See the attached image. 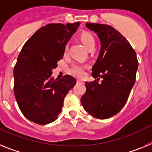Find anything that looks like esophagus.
I'll list each match as a JSON object with an SVG mask.
<instances>
[{
    "instance_id": "obj_1",
    "label": "esophagus",
    "mask_w": 152,
    "mask_h": 152,
    "mask_svg": "<svg viewBox=\"0 0 152 152\" xmlns=\"http://www.w3.org/2000/svg\"><path fill=\"white\" fill-rule=\"evenodd\" d=\"M76 82H77V83H83V80H80V79H78V80H76Z\"/></svg>"
}]
</instances>
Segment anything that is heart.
Here are the masks:
<instances>
[{"label":"heart","instance_id":"heart-1","mask_svg":"<svg viewBox=\"0 0 152 152\" xmlns=\"http://www.w3.org/2000/svg\"><path fill=\"white\" fill-rule=\"evenodd\" d=\"M80 38H81L82 41L84 43V45L88 48V50L92 48V47H94L95 39L90 33H82L81 35H80ZM71 70L76 76H82L84 74V72H85V66L83 65H82V64L75 63L71 67Z\"/></svg>","mask_w":152,"mask_h":152}]
</instances>
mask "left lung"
Instances as JSON below:
<instances>
[{"instance_id":"1","label":"left lung","mask_w":152,"mask_h":152,"mask_svg":"<svg viewBox=\"0 0 152 152\" xmlns=\"http://www.w3.org/2000/svg\"><path fill=\"white\" fill-rule=\"evenodd\" d=\"M86 27L94 31L101 48L92 66L95 80L86 82V92L81 103L91 115L105 119L115 115L124 107L135 83L138 60L129 41L109 25L87 23Z\"/></svg>"}]
</instances>
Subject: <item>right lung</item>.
<instances>
[{
  "instance_id": "obj_1",
  "label": "right lung",
  "mask_w": 152,
  "mask_h": 152,
  "mask_svg": "<svg viewBox=\"0 0 152 152\" xmlns=\"http://www.w3.org/2000/svg\"><path fill=\"white\" fill-rule=\"evenodd\" d=\"M80 24L46 25L25 43L19 53L14 69V95L23 115L31 122H54L62 112L65 96L76 85V79L69 75L55 80L52 70Z\"/></svg>"
}]
</instances>
